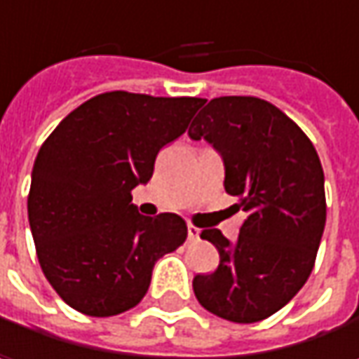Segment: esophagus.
<instances>
[{"label": "esophagus", "instance_id": "obj_1", "mask_svg": "<svg viewBox=\"0 0 359 359\" xmlns=\"http://www.w3.org/2000/svg\"><path fill=\"white\" fill-rule=\"evenodd\" d=\"M199 233H201V231H199L197 226H193V224L187 226V237H189V241H197V239H199Z\"/></svg>", "mask_w": 359, "mask_h": 359}]
</instances>
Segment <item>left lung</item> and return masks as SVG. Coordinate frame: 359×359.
Masks as SVG:
<instances>
[{
  "label": "left lung",
  "instance_id": "left-lung-1",
  "mask_svg": "<svg viewBox=\"0 0 359 359\" xmlns=\"http://www.w3.org/2000/svg\"><path fill=\"white\" fill-rule=\"evenodd\" d=\"M189 137L212 143L224 160V189L248 212L237 243L218 229L201 231L220 264L197 274L193 291L212 314L259 323L306 285L326 222L324 172L308 135L276 106L250 95L212 100Z\"/></svg>",
  "mask_w": 359,
  "mask_h": 359
}]
</instances>
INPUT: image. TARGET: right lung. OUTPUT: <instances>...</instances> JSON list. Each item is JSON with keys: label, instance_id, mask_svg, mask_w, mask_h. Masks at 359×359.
Masks as SVG:
<instances>
[{"label": "right lung", "instance_id": "1", "mask_svg": "<svg viewBox=\"0 0 359 359\" xmlns=\"http://www.w3.org/2000/svg\"><path fill=\"white\" fill-rule=\"evenodd\" d=\"M199 97L108 91L72 109L36 154L29 222L41 270L76 312L106 318L135 308L154 264L187 239L184 220L145 218L130 191L154 175Z\"/></svg>", "mask_w": 359, "mask_h": 359}]
</instances>
